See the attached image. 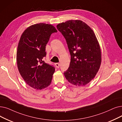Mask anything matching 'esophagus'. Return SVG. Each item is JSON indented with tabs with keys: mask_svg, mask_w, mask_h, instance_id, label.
Wrapping results in <instances>:
<instances>
[{
	"mask_svg": "<svg viewBox=\"0 0 122 122\" xmlns=\"http://www.w3.org/2000/svg\"><path fill=\"white\" fill-rule=\"evenodd\" d=\"M55 65L56 67L57 68H59V67H60V64H59V63H55Z\"/></svg>",
	"mask_w": 122,
	"mask_h": 122,
	"instance_id": "esophagus-1",
	"label": "esophagus"
}]
</instances>
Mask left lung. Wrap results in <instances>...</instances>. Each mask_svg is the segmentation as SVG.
<instances>
[{
  "label": "left lung",
  "instance_id": "1",
  "mask_svg": "<svg viewBox=\"0 0 122 122\" xmlns=\"http://www.w3.org/2000/svg\"><path fill=\"white\" fill-rule=\"evenodd\" d=\"M65 38L71 55L70 66L64 73L74 85L84 86L92 81L101 63V51L94 31L80 20H70L57 25Z\"/></svg>",
  "mask_w": 122,
  "mask_h": 122
}]
</instances>
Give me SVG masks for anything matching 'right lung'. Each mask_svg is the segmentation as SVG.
<instances>
[{
    "label": "right lung",
    "instance_id": "1",
    "mask_svg": "<svg viewBox=\"0 0 122 122\" xmlns=\"http://www.w3.org/2000/svg\"><path fill=\"white\" fill-rule=\"evenodd\" d=\"M54 26L40 23L30 26L20 37L16 53L17 67L21 76L29 86L42 90L50 85L55 68L42 60L45 47Z\"/></svg>",
    "mask_w": 122,
    "mask_h": 122
}]
</instances>
